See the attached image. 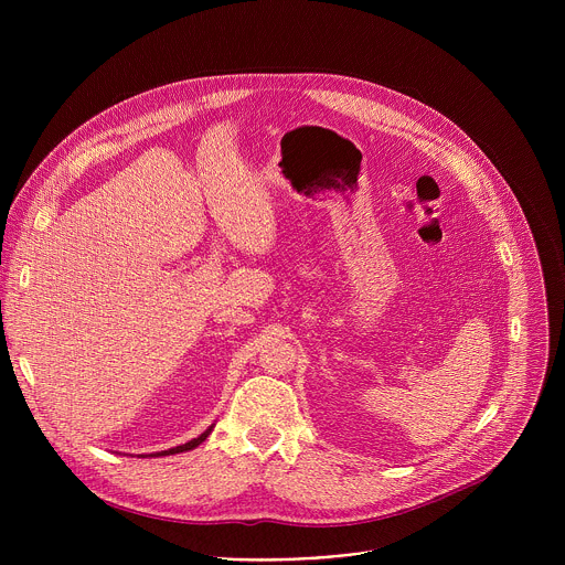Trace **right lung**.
I'll return each mask as SVG.
<instances>
[{
    "label": "right lung",
    "instance_id": "right-lung-1",
    "mask_svg": "<svg viewBox=\"0 0 565 565\" xmlns=\"http://www.w3.org/2000/svg\"><path fill=\"white\" fill-rule=\"evenodd\" d=\"M212 429H214V425H210L201 436H196V438H192L190 443H185V445H179V447H172V449H168V451H156V454H149V456H172V454H181V451H190V449H196L201 443H205V438L212 434Z\"/></svg>",
    "mask_w": 565,
    "mask_h": 565
}]
</instances>
